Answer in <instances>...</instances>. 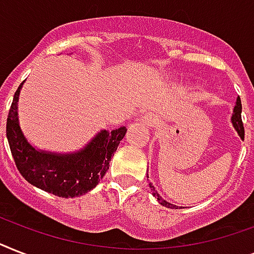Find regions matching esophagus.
<instances>
[{"instance_id":"obj_1","label":"esophagus","mask_w":254,"mask_h":254,"mask_svg":"<svg viewBox=\"0 0 254 254\" xmlns=\"http://www.w3.org/2000/svg\"><path fill=\"white\" fill-rule=\"evenodd\" d=\"M142 123L149 127H153L157 124V116L154 113H146L142 117Z\"/></svg>"}]
</instances>
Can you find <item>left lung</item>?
<instances>
[{"instance_id": "8db88e82", "label": "left lung", "mask_w": 254, "mask_h": 254, "mask_svg": "<svg viewBox=\"0 0 254 254\" xmlns=\"http://www.w3.org/2000/svg\"><path fill=\"white\" fill-rule=\"evenodd\" d=\"M241 100L240 97L237 99V103H236V107H235V111H233V116H232V124L233 127H235V129L237 130V133H239V135H240L241 138L244 139V135H245V130H244V124H243V120H241ZM149 187L151 189V192H153V195H154L155 197H157V200L161 203L162 205H165V207H167V208H178L177 205H173L170 204V203H167L166 200H163L162 197L159 196V193L155 191L154 186L151 185V183H149Z\"/></svg>"}]
</instances>
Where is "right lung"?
I'll return each mask as SVG.
<instances>
[{"instance_id": "1", "label": "right lung", "mask_w": 254, "mask_h": 254, "mask_svg": "<svg viewBox=\"0 0 254 254\" xmlns=\"http://www.w3.org/2000/svg\"><path fill=\"white\" fill-rule=\"evenodd\" d=\"M22 84L23 81L14 93L6 121V137L18 171L29 183L59 197L81 196L95 189L107 174L127 127L101 130L87 147L75 154L35 150L22 134L18 124L17 104Z\"/></svg>"}]
</instances>
